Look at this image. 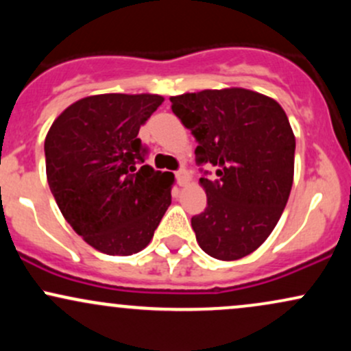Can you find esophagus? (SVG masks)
I'll use <instances>...</instances> for the list:
<instances>
[{
	"instance_id": "esophagus-1",
	"label": "esophagus",
	"mask_w": 351,
	"mask_h": 351,
	"mask_svg": "<svg viewBox=\"0 0 351 351\" xmlns=\"http://www.w3.org/2000/svg\"><path fill=\"white\" fill-rule=\"evenodd\" d=\"M175 175H176V181H178V184H181V186H183V184H186V183H188V178H189V176H188V171L184 170V168H180V170L176 171Z\"/></svg>"
}]
</instances>
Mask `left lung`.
Segmentation results:
<instances>
[{"label":"left lung","mask_w":351,"mask_h":351,"mask_svg":"<svg viewBox=\"0 0 351 351\" xmlns=\"http://www.w3.org/2000/svg\"><path fill=\"white\" fill-rule=\"evenodd\" d=\"M170 100L198 142L196 163L217 168L216 180L199 178L208 206L191 217L196 241L215 259H241L267 239L291 195L295 136L287 115L274 99L241 87Z\"/></svg>","instance_id":"1"}]
</instances>
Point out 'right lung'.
<instances>
[{
  "label": "right lung",
  "mask_w": 351,
  "mask_h": 351,
  "mask_svg": "<svg viewBox=\"0 0 351 351\" xmlns=\"http://www.w3.org/2000/svg\"><path fill=\"white\" fill-rule=\"evenodd\" d=\"M162 102L155 94L90 95L67 107L46 135L47 183L60 213L108 256L147 247L171 204L175 176L143 165L138 138Z\"/></svg>",
  "instance_id": "add662e5"
}]
</instances>
